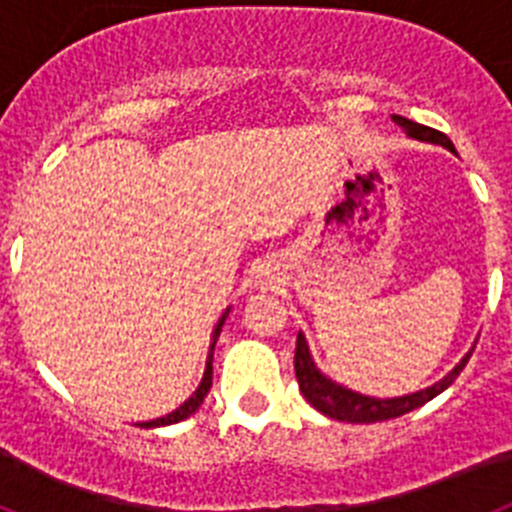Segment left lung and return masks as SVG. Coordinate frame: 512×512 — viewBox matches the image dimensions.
Segmentation results:
<instances>
[{
  "mask_svg": "<svg viewBox=\"0 0 512 512\" xmlns=\"http://www.w3.org/2000/svg\"><path fill=\"white\" fill-rule=\"evenodd\" d=\"M392 122L400 125L405 130V135L413 140H420V143H433V146H443L446 151L456 153L454 143L443 133L433 128H425V125H418V122L408 120V117L392 115ZM474 348H469L467 354L461 356L459 364L451 369L446 377H441L438 382H433L431 387L425 390L410 392V395L402 397H372V395H361L356 390H348L343 384L333 382L328 374H323L315 364L310 354V346H307L305 333H297V351H295V372L297 382H300V392L305 395V400L310 402L312 408L320 410L323 415L333 420H343V423H379V420H390L400 418V415L410 413V410L420 408L428 400H433L436 395H441L443 390H449L454 379L459 377V372L467 366L469 356H472Z\"/></svg>",
  "mask_w": 512,
  "mask_h": 512,
  "instance_id": "1",
  "label": "left lung"
}]
</instances>
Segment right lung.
I'll return each mask as SVG.
<instances>
[{
  "label": "right lung",
  "mask_w": 512,
  "mask_h": 512,
  "mask_svg": "<svg viewBox=\"0 0 512 512\" xmlns=\"http://www.w3.org/2000/svg\"><path fill=\"white\" fill-rule=\"evenodd\" d=\"M228 312H230V307H225V312H223V315H220V320H217L215 330H212L210 354H207L205 374H202L200 387H197V390H194L192 395H189L187 400L182 402V405H179V408L171 410L169 415H164V418H156V420H146V423H138L140 428H161V425H174V423H179V420L189 418V415H194V413H197V410H200L202 400H205L207 392H210V387H212V354H215V343H217V338H220V330H223L225 318H228Z\"/></svg>",
  "instance_id": "1"
}]
</instances>
